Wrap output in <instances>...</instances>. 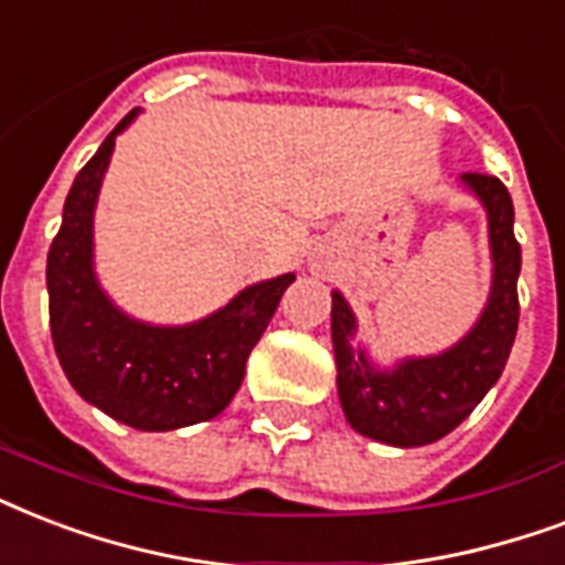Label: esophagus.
<instances>
[{
  "label": "esophagus",
  "mask_w": 565,
  "mask_h": 565,
  "mask_svg": "<svg viewBox=\"0 0 565 565\" xmlns=\"http://www.w3.org/2000/svg\"><path fill=\"white\" fill-rule=\"evenodd\" d=\"M315 268H321V265H315Z\"/></svg>",
  "instance_id": "1"
}]
</instances>
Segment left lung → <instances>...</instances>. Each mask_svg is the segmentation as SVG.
<instances>
[{
    "mask_svg": "<svg viewBox=\"0 0 565 565\" xmlns=\"http://www.w3.org/2000/svg\"><path fill=\"white\" fill-rule=\"evenodd\" d=\"M487 209L492 286L483 312L460 342L433 356H406L380 369L353 348L356 315L342 291H332V353L339 401L353 430L395 448H418L448 436L487 397L507 365L519 330L522 247L513 235V200L501 179L466 173L460 179Z\"/></svg>",
    "mask_w": 565,
    "mask_h": 565,
    "instance_id": "obj_1",
    "label": "left lung"
}]
</instances>
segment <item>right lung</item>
Segmentation results:
<instances>
[{"instance_id": "add662e5", "label": "right lung", "mask_w": 565, "mask_h": 565, "mask_svg": "<svg viewBox=\"0 0 565 565\" xmlns=\"http://www.w3.org/2000/svg\"><path fill=\"white\" fill-rule=\"evenodd\" d=\"M138 115L141 108L129 111L78 170L46 256V288L52 344L70 386L115 422L164 433L209 422L230 406L295 274L262 279L217 312L179 327L138 321L105 295L94 270L96 196L117 135Z\"/></svg>"}]
</instances>
